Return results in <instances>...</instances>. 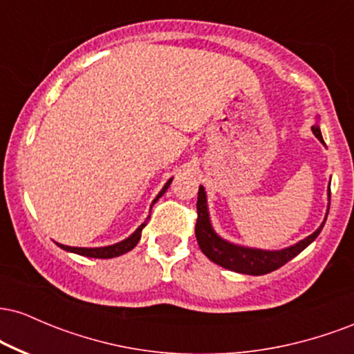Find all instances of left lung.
<instances>
[{"instance_id":"8db88e82","label":"left lung","mask_w":354,"mask_h":354,"mask_svg":"<svg viewBox=\"0 0 354 354\" xmlns=\"http://www.w3.org/2000/svg\"><path fill=\"white\" fill-rule=\"evenodd\" d=\"M313 133L318 138L321 143L324 145L323 136H321L319 126L315 124L311 126ZM328 198H330V186H328ZM198 219L196 226H194V233H196L198 245H200L201 251L205 253L213 263L226 268V270L236 271V273L243 274H266L271 271L278 270L283 265H286L290 259H293L296 254H299L306 246H310L318 234L323 230L324 221L321 223V226L315 233L306 236L301 241H298L296 245L284 248V250H276V251H266V250H256V248H246V246H238L233 243L226 241L221 236H218L216 231L211 226L209 219V211H208V201H206V191L203 186H200L198 191ZM330 209V206H328Z\"/></svg>"}]
</instances>
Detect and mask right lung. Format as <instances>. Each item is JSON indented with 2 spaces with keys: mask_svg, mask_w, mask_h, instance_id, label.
Here are the masks:
<instances>
[{
  "mask_svg": "<svg viewBox=\"0 0 354 354\" xmlns=\"http://www.w3.org/2000/svg\"><path fill=\"white\" fill-rule=\"evenodd\" d=\"M173 178L171 180L166 181V185L163 186V189L158 193V196L154 198L153 200V205L156 203L158 200H160L161 196L166 193V189L169 188V185H171ZM151 205V206H153ZM149 216L146 218V221L143 223V225L138 228L135 233L131 234V236H128L126 239H123V241L116 243V245H109V246H101V248H76V246H66V245H59V243H56L59 248H63L64 251H70V253H76V254H81V256H86V258H100V259H108V258H116V256H121L124 253H128V251H131L133 248H135L138 245V241H140L141 238V231H143V228L146 226V223H148Z\"/></svg>",
  "mask_w": 354,
  "mask_h": 354,
  "instance_id": "right-lung-1",
  "label": "right lung"
}]
</instances>
